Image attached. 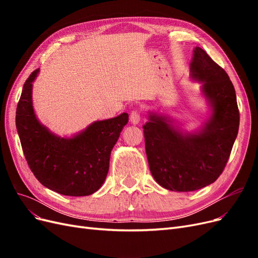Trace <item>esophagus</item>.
Returning <instances> with one entry per match:
<instances>
[{
    "mask_svg": "<svg viewBox=\"0 0 258 258\" xmlns=\"http://www.w3.org/2000/svg\"><path fill=\"white\" fill-rule=\"evenodd\" d=\"M140 118H141V112H140L139 110H134L131 111L130 113V121L132 123H139L140 122Z\"/></svg>",
    "mask_w": 258,
    "mask_h": 258,
    "instance_id": "1",
    "label": "esophagus"
}]
</instances>
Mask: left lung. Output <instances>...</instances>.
Returning a JSON list of instances; mask_svg holds the SVG:
<instances>
[{
  "mask_svg": "<svg viewBox=\"0 0 258 258\" xmlns=\"http://www.w3.org/2000/svg\"><path fill=\"white\" fill-rule=\"evenodd\" d=\"M190 74L204 83L202 92L213 107L205 129L198 135L183 136L165 116L154 114L143 126L152 175L172 191H194L214 183L227 165L239 130L236 91L225 70L196 47Z\"/></svg>",
  "mask_w": 258,
  "mask_h": 258,
  "instance_id": "8db88e82",
  "label": "left lung"
}]
</instances>
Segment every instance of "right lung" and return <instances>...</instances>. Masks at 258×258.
<instances>
[{
	"label": "right lung",
	"instance_id": "right-lung-1",
	"mask_svg": "<svg viewBox=\"0 0 258 258\" xmlns=\"http://www.w3.org/2000/svg\"><path fill=\"white\" fill-rule=\"evenodd\" d=\"M37 73L38 69L23 85L16 111V127L28 165L47 188L66 196H89L104 182L111 152L128 122V114L93 122L72 139L53 136L34 115L32 82Z\"/></svg>",
	"mask_w": 258,
	"mask_h": 258
}]
</instances>
